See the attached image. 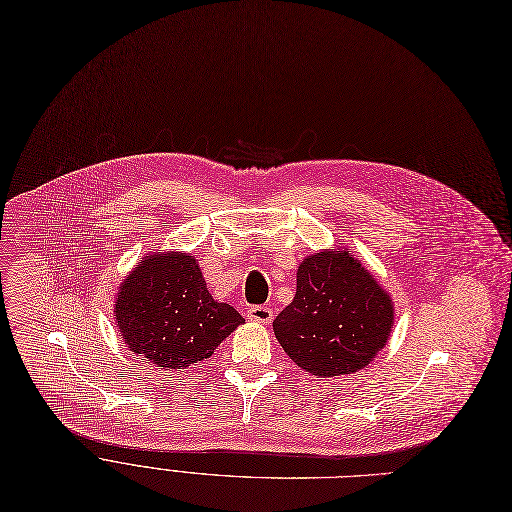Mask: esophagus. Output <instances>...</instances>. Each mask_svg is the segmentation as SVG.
<instances>
[{
  "label": "esophagus",
  "mask_w": 512,
  "mask_h": 512,
  "mask_svg": "<svg viewBox=\"0 0 512 512\" xmlns=\"http://www.w3.org/2000/svg\"><path fill=\"white\" fill-rule=\"evenodd\" d=\"M247 317L251 321H257V324H270L272 317H274V311L270 307H265V305H253L247 311Z\"/></svg>",
  "instance_id": "1"
}]
</instances>
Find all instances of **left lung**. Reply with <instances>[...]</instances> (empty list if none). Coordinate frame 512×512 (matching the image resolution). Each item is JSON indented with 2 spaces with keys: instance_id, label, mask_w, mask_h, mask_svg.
Instances as JSON below:
<instances>
[{
  "instance_id": "8db88e82",
  "label": "left lung",
  "mask_w": 512,
  "mask_h": 512,
  "mask_svg": "<svg viewBox=\"0 0 512 512\" xmlns=\"http://www.w3.org/2000/svg\"><path fill=\"white\" fill-rule=\"evenodd\" d=\"M392 324V301L365 267L348 251H324L301 263L297 294L274 319V334L301 369L332 378L365 367Z\"/></svg>"
}]
</instances>
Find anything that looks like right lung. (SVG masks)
I'll return each instance as SVG.
<instances>
[{"instance_id": "right-lung-1", "label": "right lung", "mask_w": 512, "mask_h": 512, "mask_svg": "<svg viewBox=\"0 0 512 512\" xmlns=\"http://www.w3.org/2000/svg\"><path fill=\"white\" fill-rule=\"evenodd\" d=\"M118 330L132 353L161 369L209 359L242 315L211 299L193 255L161 253L139 263L120 286Z\"/></svg>"}]
</instances>
